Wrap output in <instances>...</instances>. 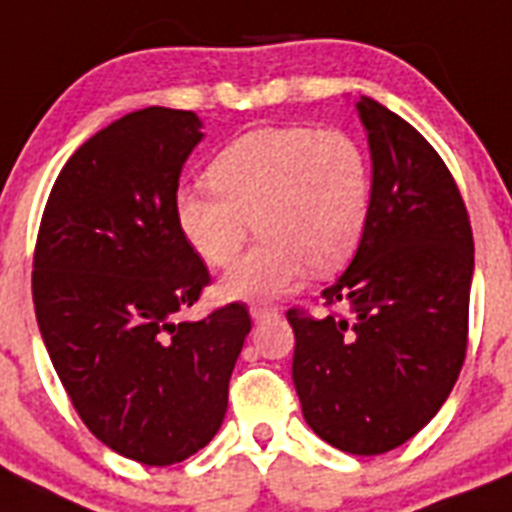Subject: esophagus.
Masks as SVG:
<instances>
[{
    "mask_svg": "<svg viewBox=\"0 0 512 512\" xmlns=\"http://www.w3.org/2000/svg\"><path fill=\"white\" fill-rule=\"evenodd\" d=\"M251 318L256 320V323H261V320L277 318V310H274V307H266V305H251Z\"/></svg>",
    "mask_w": 512,
    "mask_h": 512,
    "instance_id": "34e87169",
    "label": "esophagus"
}]
</instances>
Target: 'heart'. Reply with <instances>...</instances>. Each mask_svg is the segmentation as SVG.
<instances>
[{
    "label": "heart",
    "mask_w": 512,
    "mask_h": 512,
    "mask_svg": "<svg viewBox=\"0 0 512 512\" xmlns=\"http://www.w3.org/2000/svg\"><path fill=\"white\" fill-rule=\"evenodd\" d=\"M212 189H184L176 223L205 264L225 269L253 230L261 241L223 279V295L274 300L305 266L328 274L359 248L372 212V164L343 130L305 125L241 135L207 169Z\"/></svg>",
    "instance_id": "heart-1"
}]
</instances>
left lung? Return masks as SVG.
I'll return each mask as SVG.
<instances>
[{
	"mask_svg": "<svg viewBox=\"0 0 512 512\" xmlns=\"http://www.w3.org/2000/svg\"><path fill=\"white\" fill-rule=\"evenodd\" d=\"M374 171L354 261L320 292L325 318L292 307V379L307 425L356 456L392 451L441 410L469 341V212L436 148L361 97ZM343 304L346 313L332 307Z\"/></svg>",
	"mask_w": 512,
	"mask_h": 512,
	"instance_id": "8db88e82",
	"label": "left lung"
}]
</instances>
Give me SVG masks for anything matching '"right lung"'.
Instances as JSON below:
<instances>
[{"label":"right lung","mask_w":512,"mask_h":512,"mask_svg":"<svg viewBox=\"0 0 512 512\" xmlns=\"http://www.w3.org/2000/svg\"><path fill=\"white\" fill-rule=\"evenodd\" d=\"M200 128L146 107L99 130L58 174L35 241V315L63 390L104 446L148 467L212 441L251 330L243 302L179 320L210 284L176 223Z\"/></svg>","instance_id":"obj_1"}]
</instances>
